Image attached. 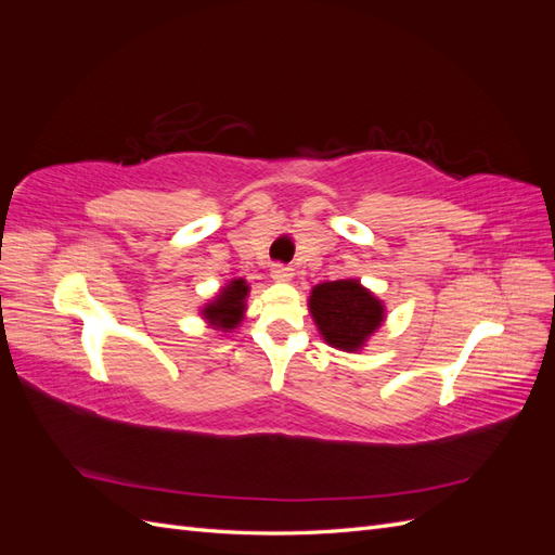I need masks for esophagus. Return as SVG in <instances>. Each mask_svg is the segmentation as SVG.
<instances>
[{
  "label": "esophagus",
  "instance_id": "obj_1",
  "mask_svg": "<svg viewBox=\"0 0 555 555\" xmlns=\"http://www.w3.org/2000/svg\"><path fill=\"white\" fill-rule=\"evenodd\" d=\"M271 275H273V280H275V282H289V280L294 278V271H292L289 266L275 263V266L271 268Z\"/></svg>",
  "mask_w": 555,
  "mask_h": 555
}]
</instances>
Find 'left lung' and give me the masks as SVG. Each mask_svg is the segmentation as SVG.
I'll use <instances>...</instances> for the list:
<instances>
[{
    "mask_svg": "<svg viewBox=\"0 0 555 555\" xmlns=\"http://www.w3.org/2000/svg\"><path fill=\"white\" fill-rule=\"evenodd\" d=\"M322 338L343 351H357L382 326V300L359 280H335L312 287L308 304Z\"/></svg>",
    "mask_w": 555,
    "mask_h": 555,
    "instance_id": "left-lung-1",
    "label": "left lung"
}]
</instances>
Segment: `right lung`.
I'll return each mask as SVG.
<instances>
[{
    "instance_id": "obj_1",
    "label": "right lung",
    "mask_w": 555,
    "mask_h": 555,
    "mask_svg": "<svg viewBox=\"0 0 555 555\" xmlns=\"http://www.w3.org/2000/svg\"><path fill=\"white\" fill-rule=\"evenodd\" d=\"M247 282L243 278L231 280L227 287H222V292L217 294L210 304L201 310L208 319V324L215 326L217 331H233L245 314V298H247Z\"/></svg>"
}]
</instances>
